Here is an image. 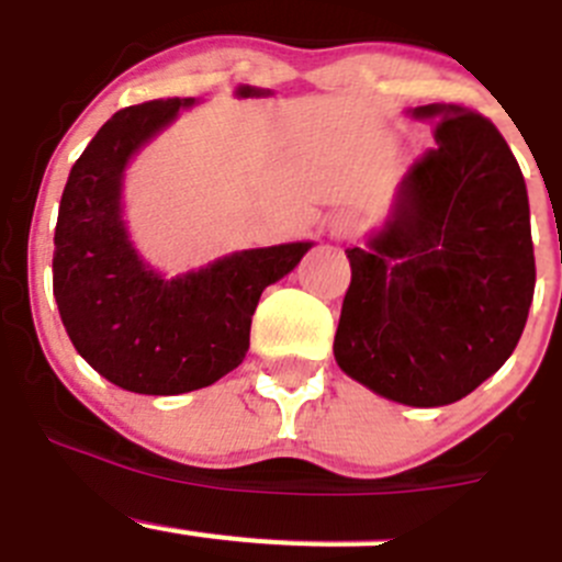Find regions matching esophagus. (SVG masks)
I'll list each match as a JSON object with an SVG mask.
<instances>
[{"instance_id":"34e87169","label":"esophagus","mask_w":562,"mask_h":562,"mask_svg":"<svg viewBox=\"0 0 562 562\" xmlns=\"http://www.w3.org/2000/svg\"><path fill=\"white\" fill-rule=\"evenodd\" d=\"M352 221L350 218H338L336 224H333V235L336 237H347V235H352Z\"/></svg>"}]
</instances>
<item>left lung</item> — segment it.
Listing matches in <instances>:
<instances>
[{
  "instance_id": "8db88e82",
  "label": "left lung",
  "mask_w": 562,
  "mask_h": 562,
  "mask_svg": "<svg viewBox=\"0 0 562 562\" xmlns=\"http://www.w3.org/2000/svg\"><path fill=\"white\" fill-rule=\"evenodd\" d=\"M434 148L403 176L392 218L347 249L338 367L381 397L462 401L513 356L535 293L529 199L513 150L462 105H417Z\"/></svg>"
}]
</instances>
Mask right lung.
<instances>
[{
  "instance_id": "1",
  "label": "right lung",
  "mask_w": 562,
  "mask_h": 562,
  "mask_svg": "<svg viewBox=\"0 0 562 562\" xmlns=\"http://www.w3.org/2000/svg\"><path fill=\"white\" fill-rule=\"evenodd\" d=\"M195 98L117 111L69 170L55 224L53 293L75 350L105 381L136 394L212 386L249 350L260 293L296 269L313 244L246 249L165 280L123 224L131 156Z\"/></svg>"
}]
</instances>
